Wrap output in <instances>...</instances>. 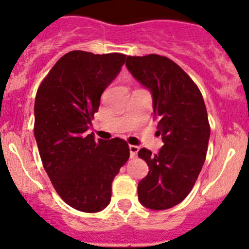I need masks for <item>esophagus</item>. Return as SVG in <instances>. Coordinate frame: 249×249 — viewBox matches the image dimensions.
Listing matches in <instances>:
<instances>
[{
	"label": "esophagus",
	"mask_w": 249,
	"mask_h": 249,
	"mask_svg": "<svg viewBox=\"0 0 249 249\" xmlns=\"http://www.w3.org/2000/svg\"><path fill=\"white\" fill-rule=\"evenodd\" d=\"M128 148H130V158L131 159L137 158L138 152H139V147H138V146H134V145H130L128 146Z\"/></svg>",
	"instance_id": "obj_1"
}]
</instances>
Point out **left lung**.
<instances>
[{"label": "left lung", "instance_id": "obj_1", "mask_svg": "<svg viewBox=\"0 0 249 249\" xmlns=\"http://www.w3.org/2000/svg\"><path fill=\"white\" fill-rule=\"evenodd\" d=\"M125 65L151 91L163 142L158 154L146 148L138 153L149 168L138 184V199L147 209L166 210L188 196L204 164L210 138L205 103L194 81L166 56H127Z\"/></svg>", "mask_w": 249, "mask_h": 249}]
</instances>
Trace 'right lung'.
I'll return each instance as SVG.
<instances>
[{"instance_id": "obj_1", "label": "right lung", "mask_w": 249, "mask_h": 249, "mask_svg": "<svg viewBox=\"0 0 249 249\" xmlns=\"http://www.w3.org/2000/svg\"><path fill=\"white\" fill-rule=\"evenodd\" d=\"M126 55L71 51L41 82L35 102V138L56 193L82 212L102 211L111 200V183L130 158L119 138L87 134L101 96L116 79Z\"/></svg>"}]
</instances>
